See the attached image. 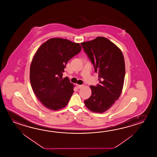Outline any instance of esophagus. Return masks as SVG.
<instances>
[{
	"instance_id": "1",
	"label": "esophagus",
	"mask_w": 157,
	"mask_h": 157,
	"mask_svg": "<svg viewBox=\"0 0 157 157\" xmlns=\"http://www.w3.org/2000/svg\"><path fill=\"white\" fill-rule=\"evenodd\" d=\"M76 86H77V88H78V89H79L82 86H83V85H79V84H77L76 85Z\"/></svg>"
}]
</instances>
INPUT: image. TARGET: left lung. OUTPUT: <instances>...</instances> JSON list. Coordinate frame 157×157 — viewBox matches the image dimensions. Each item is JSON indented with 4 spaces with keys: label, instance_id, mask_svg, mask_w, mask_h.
Instances as JSON below:
<instances>
[{
    "label": "left lung",
    "instance_id": "obj_1",
    "mask_svg": "<svg viewBox=\"0 0 157 157\" xmlns=\"http://www.w3.org/2000/svg\"><path fill=\"white\" fill-rule=\"evenodd\" d=\"M84 52L98 73L99 84L90 86L92 94L84 101L86 107L95 113L108 110L121 95L125 66L121 51L103 37L81 43Z\"/></svg>",
    "mask_w": 157,
    "mask_h": 157
}]
</instances>
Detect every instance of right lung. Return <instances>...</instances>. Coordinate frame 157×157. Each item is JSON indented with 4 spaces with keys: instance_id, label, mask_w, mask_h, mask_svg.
I'll return each mask as SVG.
<instances>
[{
    "instance_id": "1",
    "label": "right lung",
    "mask_w": 157,
    "mask_h": 157,
    "mask_svg": "<svg viewBox=\"0 0 157 157\" xmlns=\"http://www.w3.org/2000/svg\"><path fill=\"white\" fill-rule=\"evenodd\" d=\"M81 46L67 39H50L39 48L30 67V82L40 102L51 110L67 105L73 84L63 73L68 61L79 53Z\"/></svg>"
}]
</instances>
